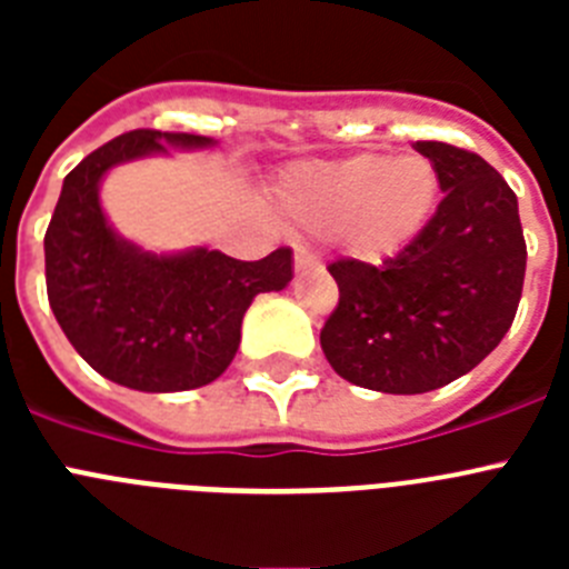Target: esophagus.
I'll return each mask as SVG.
<instances>
[{"label":"esophagus","instance_id":"34e87169","mask_svg":"<svg viewBox=\"0 0 569 569\" xmlns=\"http://www.w3.org/2000/svg\"><path fill=\"white\" fill-rule=\"evenodd\" d=\"M293 259H296V273H308V270L321 268L319 256H316L310 248H305V244H296Z\"/></svg>","mask_w":569,"mask_h":569}]
</instances>
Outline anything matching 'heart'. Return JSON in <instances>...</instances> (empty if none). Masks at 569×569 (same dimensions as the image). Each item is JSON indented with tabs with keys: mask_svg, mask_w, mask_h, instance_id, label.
I'll return each instance as SVG.
<instances>
[{
	"mask_svg": "<svg viewBox=\"0 0 569 569\" xmlns=\"http://www.w3.org/2000/svg\"><path fill=\"white\" fill-rule=\"evenodd\" d=\"M281 199L310 230H341L356 253L385 259L407 248L433 219L439 173L425 156L359 153L301 164L281 184Z\"/></svg>",
	"mask_w": 569,
	"mask_h": 569,
	"instance_id": "obj_1",
	"label": "heart"
}]
</instances>
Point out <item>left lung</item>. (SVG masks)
I'll use <instances>...</instances> for the list:
<instances>
[{
  "label": "left lung",
  "instance_id": "left-lung-1",
  "mask_svg": "<svg viewBox=\"0 0 569 569\" xmlns=\"http://www.w3.org/2000/svg\"><path fill=\"white\" fill-rule=\"evenodd\" d=\"M445 193L436 216L379 268L339 259V308L321 350L345 381L393 396L430 393L499 347L519 310L527 244L519 199L479 153L416 142Z\"/></svg>",
  "mask_w": 569,
  "mask_h": 569
}]
</instances>
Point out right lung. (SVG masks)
I'll use <instances>...</instances> for the list:
<instances>
[{
	"label": "right lung",
	"instance_id": "1",
	"mask_svg": "<svg viewBox=\"0 0 569 569\" xmlns=\"http://www.w3.org/2000/svg\"><path fill=\"white\" fill-rule=\"evenodd\" d=\"M196 133L130 130L64 176L44 233L48 301L59 328L97 373L142 393H182L228 370L241 319L259 293L293 279V250L259 261L222 250L153 253L113 230L99 188L116 164L173 150H208Z\"/></svg>",
	"mask_w": 569,
	"mask_h": 569
}]
</instances>
